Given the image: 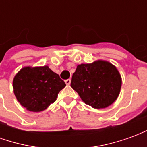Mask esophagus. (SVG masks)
I'll use <instances>...</instances> for the list:
<instances>
[{"instance_id": "34e87169", "label": "esophagus", "mask_w": 147, "mask_h": 147, "mask_svg": "<svg viewBox=\"0 0 147 147\" xmlns=\"http://www.w3.org/2000/svg\"><path fill=\"white\" fill-rule=\"evenodd\" d=\"M65 83L67 84V85H69L71 83V80L70 79H67V80H65Z\"/></svg>"}]
</instances>
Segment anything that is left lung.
Returning <instances> with one entry per match:
<instances>
[{
    "instance_id": "left-lung-1",
    "label": "left lung",
    "mask_w": 147,
    "mask_h": 147,
    "mask_svg": "<svg viewBox=\"0 0 147 147\" xmlns=\"http://www.w3.org/2000/svg\"><path fill=\"white\" fill-rule=\"evenodd\" d=\"M121 83L120 74L113 64L96 61L77 66L71 86L86 105L94 109H104L117 100Z\"/></svg>"
}]
</instances>
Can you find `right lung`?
Segmentation results:
<instances>
[{
  "mask_svg": "<svg viewBox=\"0 0 147 147\" xmlns=\"http://www.w3.org/2000/svg\"><path fill=\"white\" fill-rule=\"evenodd\" d=\"M66 86L48 66L24 67L13 79V91L21 105L31 112L46 109Z\"/></svg>",
  "mask_w": 147,
  "mask_h": 147,
  "instance_id": "1",
  "label": "right lung"
}]
</instances>
